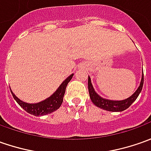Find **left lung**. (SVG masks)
<instances>
[{"instance_id": "obj_1", "label": "left lung", "mask_w": 151, "mask_h": 151, "mask_svg": "<svg viewBox=\"0 0 151 151\" xmlns=\"http://www.w3.org/2000/svg\"><path fill=\"white\" fill-rule=\"evenodd\" d=\"M143 84L144 73L142 72V77H141V81H140L139 86L136 89V91L134 92L131 96L127 98L126 99H124V100H110V99L102 98L101 96H99L97 93L93 85H92L91 78L89 76H88V80L89 96H90V99H91L92 102L93 103V104L96 105L97 107H99V108H100V109H104V110L111 112H121L127 109L136 100L139 94L140 93V92L142 90Z\"/></svg>"}]
</instances>
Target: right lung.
I'll return each mask as SVG.
<instances>
[{
  "label": "right lung",
  "instance_id": "1",
  "mask_svg": "<svg viewBox=\"0 0 151 151\" xmlns=\"http://www.w3.org/2000/svg\"><path fill=\"white\" fill-rule=\"evenodd\" d=\"M73 76V73H72L70 76H68L65 80L61 83V85L58 87V88L49 98L46 99L43 101L37 103V104H28V103L23 102L14 94L13 92L11 89V88H10V89H11L14 99L17 101V103L24 110H26L31 114H33L35 116H42V115L51 114L52 112L56 111L58 109H59L63 101V96L65 93L67 85L70 82Z\"/></svg>",
  "mask_w": 151,
  "mask_h": 151
}]
</instances>
